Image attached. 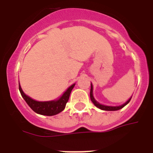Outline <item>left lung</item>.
<instances>
[{"instance_id": "obj_1", "label": "left lung", "mask_w": 153, "mask_h": 153, "mask_svg": "<svg viewBox=\"0 0 153 153\" xmlns=\"http://www.w3.org/2000/svg\"><path fill=\"white\" fill-rule=\"evenodd\" d=\"M90 100H91V101L93 102V103L97 107H98L99 109H102V110H107V111H115V110H119V109H122V108H123L124 106L126 105V104H128L129 102V101L131 100V97L130 99H129V100L127 101L126 102H125V103L123 104V105H122V106H104V105H102V104H100L99 102H97V101L95 100V99L93 98V86H92L91 84V89H90Z\"/></svg>"}]
</instances>
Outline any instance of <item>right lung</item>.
I'll return each mask as SVG.
<instances>
[{"label":"right lung","mask_w":153,"mask_h":153,"mask_svg":"<svg viewBox=\"0 0 153 153\" xmlns=\"http://www.w3.org/2000/svg\"><path fill=\"white\" fill-rule=\"evenodd\" d=\"M74 86L75 84L70 86L59 100L56 101H49V102H38V101L33 100V99L27 97L23 92L20 85H19V90L21 92V96L24 99V100L26 101L28 106L33 109L35 113L40 115H44V116H53V115L58 114L64 109L66 104L68 102V100L70 98V93L72 91Z\"/></svg>","instance_id":"1"}]
</instances>
